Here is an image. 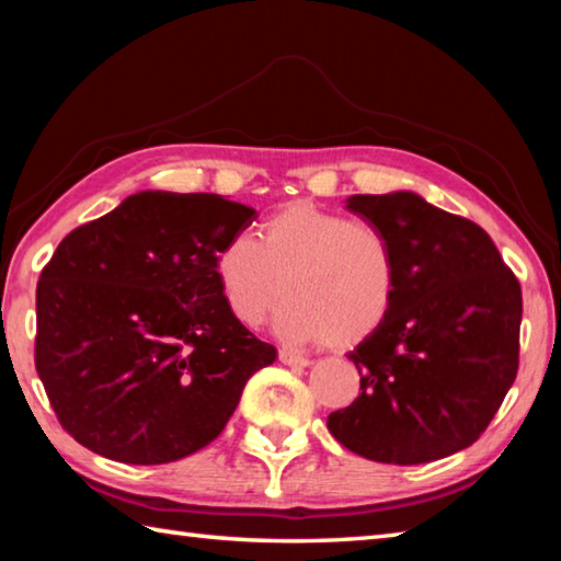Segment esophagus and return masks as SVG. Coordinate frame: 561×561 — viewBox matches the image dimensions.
I'll use <instances>...</instances> for the list:
<instances>
[{
    "label": "esophagus",
    "mask_w": 561,
    "mask_h": 561,
    "mask_svg": "<svg viewBox=\"0 0 561 561\" xmlns=\"http://www.w3.org/2000/svg\"><path fill=\"white\" fill-rule=\"evenodd\" d=\"M279 360H282V364H287V366H299V368H304V366H309V364H311V360H309L307 356L291 354V351H287V348H282V351H279Z\"/></svg>",
    "instance_id": "34e87169"
}]
</instances>
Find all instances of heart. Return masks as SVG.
I'll list each match as a JSON object with an SVG mask.
<instances>
[{
	"instance_id": "b5f03b06",
	"label": "heart",
	"mask_w": 561,
	"mask_h": 561,
	"mask_svg": "<svg viewBox=\"0 0 561 561\" xmlns=\"http://www.w3.org/2000/svg\"><path fill=\"white\" fill-rule=\"evenodd\" d=\"M230 314L247 329L287 301L277 331L291 344L354 346L374 336L398 297L393 242L376 225L297 201L257 227V240L232 237L215 260Z\"/></svg>"
}]
</instances>
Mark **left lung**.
Here are the masks:
<instances>
[{
    "label": "left lung",
    "mask_w": 561,
    "mask_h": 561,
    "mask_svg": "<svg viewBox=\"0 0 561 561\" xmlns=\"http://www.w3.org/2000/svg\"><path fill=\"white\" fill-rule=\"evenodd\" d=\"M348 210L388 234L398 297L351 351L358 398L329 433L376 462L448 458L480 438L515 383L522 289L480 225L413 193L354 195Z\"/></svg>",
    "instance_id": "left-lung-1"
}]
</instances>
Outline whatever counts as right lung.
Masks as SVG:
<instances>
[{"instance_id": "1", "label": "right lung", "mask_w": 561, "mask_h": 561, "mask_svg": "<svg viewBox=\"0 0 561 561\" xmlns=\"http://www.w3.org/2000/svg\"><path fill=\"white\" fill-rule=\"evenodd\" d=\"M254 217L213 193L148 190L64 237L36 284L34 364L76 443L160 465L222 433L277 358L230 314L215 274Z\"/></svg>"}]
</instances>
